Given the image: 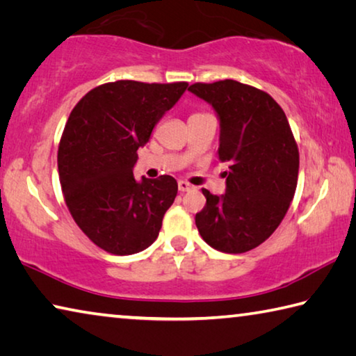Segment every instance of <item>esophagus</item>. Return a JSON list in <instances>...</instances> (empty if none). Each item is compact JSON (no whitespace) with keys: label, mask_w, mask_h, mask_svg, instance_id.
Wrapping results in <instances>:
<instances>
[{"label":"esophagus","mask_w":356,"mask_h":356,"mask_svg":"<svg viewBox=\"0 0 356 356\" xmlns=\"http://www.w3.org/2000/svg\"><path fill=\"white\" fill-rule=\"evenodd\" d=\"M178 189H179V192H188V191H191L192 189V186L188 183V181H178Z\"/></svg>","instance_id":"34e87169"}]
</instances>
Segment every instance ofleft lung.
Segmentation results:
<instances>
[{
    "label": "left lung",
    "mask_w": 356,
    "mask_h": 356,
    "mask_svg": "<svg viewBox=\"0 0 356 356\" xmlns=\"http://www.w3.org/2000/svg\"><path fill=\"white\" fill-rule=\"evenodd\" d=\"M188 90L216 110L219 161L229 164L225 194L202 189L207 205L195 214V225L220 252H248L271 236L293 200L298 145L284 110L265 91L236 80Z\"/></svg>",
    "instance_id": "8db88e82"
}]
</instances>
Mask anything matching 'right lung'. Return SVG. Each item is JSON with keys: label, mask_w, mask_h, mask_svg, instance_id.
I'll return each mask as SVG.
<instances>
[{"label": "right lung", "mask_w": 356, "mask_h": 356, "mask_svg": "<svg viewBox=\"0 0 356 356\" xmlns=\"http://www.w3.org/2000/svg\"><path fill=\"white\" fill-rule=\"evenodd\" d=\"M186 88V81H110L86 92L69 115L58 147L64 202L80 230L110 254H137L159 235L177 179L136 181L132 168L137 149Z\"/></svg>", "instance_id": "add662e5"}]
</instances>
